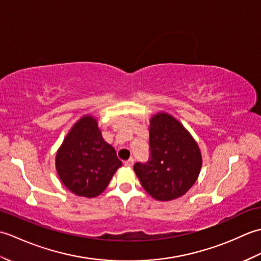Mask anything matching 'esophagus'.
Masks as SVG:
<instances>
[{"instance_id":"34e87169","label":"esophagus","mask_w":261,"mask_h":261,"mask_svg":"<svg viewBox=\"0 0 261 261\" xmlns=\"http://www.w3.org/2000/svg\"><path fill=\"white\" fill-rule=\"evenodd\" d=\"M134 158H130L129 160H126V162H124V166L125 167H132V166H134Z\"/></svg>"}]
</instances>
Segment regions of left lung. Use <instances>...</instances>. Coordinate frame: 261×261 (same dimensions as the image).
I'll return each mask as SVG.
<instances>
[{"label":"left lung","mask_w":261,"mask_h":261,"mask_svg":"<svg viewBox=\"0 0 261 261\" xmlns=\"http://www.w3.org/2000/svg\"><path fill=\"white\" fill-rule=\"evenodd\" d=\"M149 142L150 160L134 167L142 187L157 201L182 196L195 184L202 168L197 142L178 120L166 112L150 118Z\"/></svg>","instance_id":"8db88e82"}]
</instances>
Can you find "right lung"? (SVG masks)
Segmentation results:
<instances>
[{
	"label": "right lung",
	"mask_w": 261,
	"mask_h": 261,
	"mask_svg": "<svg viewBox=\"0 0 261 261\" xmlns=\"http://www.w3.org/2000/svg\"><path fill=\"white\" fill-rule=\"evenodd\" d=\"M121 166L114 148L103 139L97 120L91 114L71 126L56 153L59 179L77 196H98Z\"/></svg>",
	"instance_id": "1"
}]
</instances>
